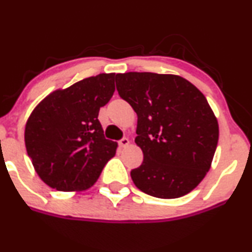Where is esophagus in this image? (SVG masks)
<instances>
[{"label": "esophagus", "mask_w": 252, "mask_h": 252, "mask_svg": "<svg viewBox=\"0 0 252 252\" xmlns=\"http://www.w3.org/2000/svg\"><path fill=\"white\" fill-rule=\"evenodd\" d=\"M129 143H130L129 138H126V137L122 138V140H121L120 142H118V144H120L121 148H126V147H128V146H129Z\"/></svg>", "instance_id": "obj_1"}]
</instances>
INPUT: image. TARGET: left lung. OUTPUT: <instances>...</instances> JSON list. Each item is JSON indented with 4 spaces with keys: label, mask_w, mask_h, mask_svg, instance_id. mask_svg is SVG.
I'll return each mask as SVG.
<instances>
[{
    "label": "left lung",
    "mask_w": 252,
    "mask_h": 252,
    "mask_svg": "<svg viewBox=\"0 0 252 252\" xmlns=\"http://www.w3.org/2000/svg\"><path fill=\"white\" fill-rule=\"evenodd\" d=\"M116 86L137 114L135 143L143 162L130 172L135 186L161 199L194 189L209 172L219 137L204 94L185 78L152 72L117 74Z\"/></svg>",
    "instance_id": "8db88e82"
}]
</instances>
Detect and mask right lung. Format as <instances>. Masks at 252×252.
Masks as SVG:
<instances>
[{
    "label": "right lung",
    "mask_w": 252,
    "mask_h": 252,
    "mask_svg": "<svg viewBox=\"0 0 252 252\" xmlns=\"http://www.w3.org/2000/svg\"><path fill=\"white\" fill-rule=\"evenodd\" d=\"M115 73L85 78L57 90L36 105L26 123L25 143L34 169L62 192L91 187L117 143L104 137L99 109L115 92Z\"/></svg>",
    "instance_id": "right-lung-1"
}]
</instances>
